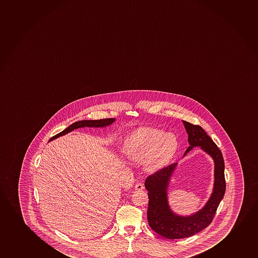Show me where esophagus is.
Masks as SVG:
<instances>
[{"instance_id": "obj_1", "label": "esophagus", "mask_w": 258, "mask_h": 258, "mask_svg": "<svg viewBox=\"0 0 258 258\" xmlns=\"http://www.w3.org/2000/svg\"><path fill=\"white\" fill-rule=\"evenodd\" d=\"M144 188H145V186L142 183H137L135 185V190H137V191H141Z\"/></svg>"}]
</instances>
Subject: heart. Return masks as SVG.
<instances>
[{
	"instance_id": "b5f03b06",
	"label": "heart",
	"mask_w": 258,
	"mask_h": 258,
	"mask_svg": "<svg viewBox=\"0 0 258 258\" xmlns=\"http://www.w3.org/2000/svg\"><path fill=\"white\" fill-rule=\"evenodd\" d=\"M177 147V139L174 134H165L155 128L143 127L128 136L124 150L131 160H144L145 169L153 173L169 165Z\"/></svg>"
}]
</instances>
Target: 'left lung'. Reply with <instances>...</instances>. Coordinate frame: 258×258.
Listing matches in <instances>:
<instances>
[{
    "label": "left lung",
    "instance_id": "1",
    "mask_svg": "<svg viewBox=\"0 0 258 258\" xmlns=\"http://www.w3.org/2000/svg\"><path fill=\"white\" fill-rule=\"evenodd\" d=\"M182 123L188 135L187 141L189 144L182 157L195 147H200L212 157L214 163L213 192L200 210L189 215H180L172 210L168 194L169 183L178 163H173L147 177L145 186L148 191L149 225L157 234L168 239L191 237L208 227L225 192V163L221 151L202 126L184 120Z\"/></svg>",
    "mask_w": 258,
    "mask_h": 258
}]
</instances>
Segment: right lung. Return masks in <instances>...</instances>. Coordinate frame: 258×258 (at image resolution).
Instances as JSON below:
<instances>
[{
    "label": "right lung",
    "instance_id": "add662e5",
    "mask_svg": "<svg viewBox=\"0 0 258 258\" xmlns=\"http://www.w3.org/2000/svg\"><path fill=\"white\" fill-rule=\"evenodd\" d=\"M115 118H103V119H98V120H79V121L75 122L71 124L69 127L66 128V130L62 131L60 134H56V136L52 137L50 141L56 140L59 137L63 136L66 134L71 133L72 131L78 129V128L90 127V128H103L109 126L115 121Z\"/></svg>",
    "mask_w": 258,
    "mask_h": 258
}]
</instances>
